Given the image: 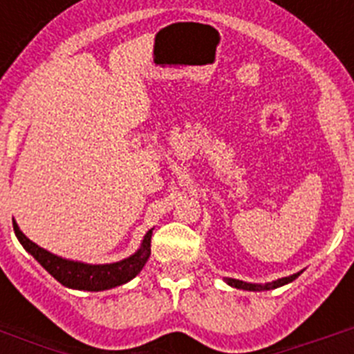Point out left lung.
I'll return each instance as SVG.
<instances>
[{"instance_id":"8db88e82","label":"left lung","mask_w":354,"mask_h":354,"mask_svg":"<svg viewBox=\"0 0 354 354\" xmlns=\"http://www.w3.org/2000/svg\"><path fill=\"white\" fill-rule=\"evenodd\" d=\"M299 273H301V271H299ZM299 273L290 274V277H286V278H280V280H274V282H270V283H262V286H259V283H246V282H241V280H236V278H227V283H228V286L236 287V289H245V290H270V289H277V287L286 286V283L292 282V280H296V278L299 277Z\"/></svg>"}]
</instances>
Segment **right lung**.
Segmentation results:
<instances>
[{
	"instance_id": "obj_1",
	"label": "right lung",
	"mask_w": 354,
	"mask_h": 354,
	"mask_svg": "<svg viewBox=\"0 0 354 354\" xmlns=\"http://www.w3.org/2000/svg\"><path fill=\"white\" fill-rule=\"evenodd\" d=\"M14 232L17 236V239L21 241V245L24 246V250L30 252L40 262L44 270L48 271L49 274H53L62 286L80 290H106L129 282L131 278L136 277L142 271L143 266H145L147 259L150 255V237H152V230H149L142 243V248L134 253V255H131L129 259L113 262V264L92 266L56 257V255L49 253L48 250L40 248L39 245H35L33 241L28 239L19 230L15 221Z\"/></svg>"
}]
</instances>
